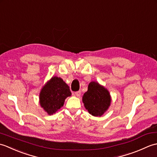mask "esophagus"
Segmentation results:
<instances>
[{
	"instance_id": "obj_1",
	"label": "esophagus",
	"mask_w": 157,
	"mask_h": 157,
	"mask_svg": "<svg viewBox=\"0 0 157 157\" xmlns=\"http://www.w3.org/2000/svg\"><path fill=\"white\" fill-rule=\"evenodd\" d=\"M75 95L77 96V97H79L81 95V92L80 91H78L75 92Z\"/></svg>"
}]
</instances>
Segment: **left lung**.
Wrapping results in <instances>:
<instances>
[{"mask_svg": "<svg viewBox=\"0 0 157 157\" xmlns=\"http://www.w3.org/2000/svg\"><path fill=\"white\" fill-rule=\"evenodd\" d=\"M82 102L90 114L101 117L111 105V96L105 86L92 81L88 84V91L82 96Z\"/></svg>", "mask_w": 157, "mask_h": 157, "instance_id": "obj_1", "label": "left lung"}]
</instances>
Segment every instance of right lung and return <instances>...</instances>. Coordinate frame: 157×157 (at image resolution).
<instances>
[{
	"label": "right lung",
	"instance_id": "1",
	"mask_svg": "<svg viewBox=\"0 0 157 157\" xmlns=\"http://www.w3.org/2000/svg\"><path fill=\"white\" fill-rule=\"evenodd\" d=\"M71 96L69 86L59 77L53 76L42 86L39 94L41 107L48 115H53L64 105L65 99Z\"/></svg>",
	"mask_w": 157,
	"mask_h": 157
}]
</instances>
